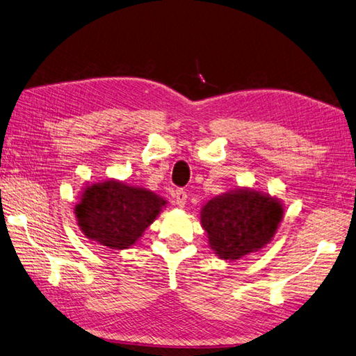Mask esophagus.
<instances>
[{"label": "esophagus", "mask_w": 356, "mask_h": 356, "mask_svg": "<svg viewBox=\"0 0 356 356\" xmlns=\"http://www.w3.org/2000/svg\"><path fill=\"white\" fill-rule=\"evenodd\" d=\"M175 198H176V203H177L179 208H184V206L186 204V198H188V194L184 191V189H177V191H176V195H175Z\"/></svg>", "instance_id": "obj_1"}]
</instances>
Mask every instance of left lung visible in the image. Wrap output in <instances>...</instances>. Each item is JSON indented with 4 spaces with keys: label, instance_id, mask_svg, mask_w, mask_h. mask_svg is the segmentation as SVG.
<instances>
[{
    "label": "left lung",
    "instance_id": "1",
    "mask_svg": "<svg viewBox=\"0 0 356 356\" xmlns=\"http://www.w3.org/2000/svg\"><path fill=\"white\" fill-rule=\"evenodd\" d=\"M284 204L252 188H236L216 195L200 211L202 227L220 259L236 261L259 252L275 236Z\"/></svg>",
    "mask_w": 356,
    "mask_h": 356
}]
</instances>
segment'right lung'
<instances>
[{"instance_id": "add662e5", "label": "right lung", "mask_w": 356, "mask_h": 356, "mask_svg": "<svg viewBox=\"0 0 356 356\" xmlns=\"http://www.w3.org/2000/svg\"><path fill=\"white\" fill-rule=\"evenodd\" d=\"M165 204L167 200L150 189L112 179L86 185L74 212L88 239L124 250L139 241Z\"/></svg>"}]
</instances>
